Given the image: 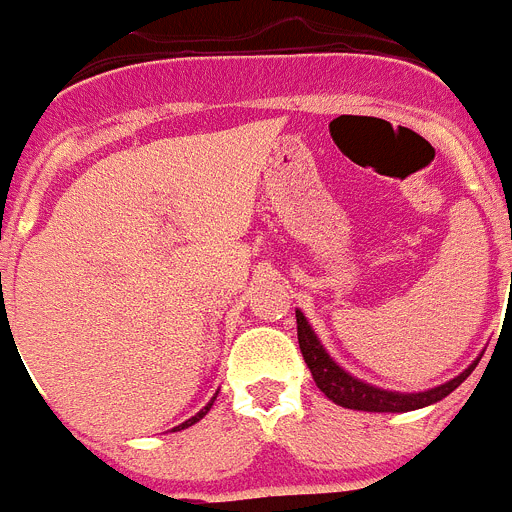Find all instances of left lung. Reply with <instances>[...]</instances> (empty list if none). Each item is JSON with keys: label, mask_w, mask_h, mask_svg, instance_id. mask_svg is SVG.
I'll list each match as a JSON object with an SVG mask.
<instances>
[{"label": "left lung", "mask_w": 512, "mask_h": 512, "mask_svg": "<svg viewBox=\"0 0 512 512\" xmlns=\"http://www.w3.org/2000/svg\"><path fill=\"white\" fill-rule=\"evenodd\" d=\"M297 341H300V351L305 356V364L310 366L312 379L320 387L328 400H333L341 408L351 410H366V413H408V410L425 408V405H433V402L443 400L446 395L459 387L469 374L474 372V361L467 372H461L459 377L451 379V382L441 384V387H433L428 392H415V395H400V392H387L372 387V384H364L361 379L351 377L325 354V348L320 346L318 336L312 333V328L307 325L305 315L297 310Z\"/></svg>", "instance_id": "1"}]
</instances>
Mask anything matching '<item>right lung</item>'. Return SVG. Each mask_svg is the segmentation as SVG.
<instances>
[{"label":"right lung","mask_w":512,"mask_h":512,"mask_svg":"<svg viewBox=\"0 0 512 512\" xmlns=\"http://www.w3.org/2000/svg\"><path fill=\"white\" fill-rule=\"evenodd\" d=\"M212 402H215V397H212V400H210V402H207V405H205V408H202V410H200V413L194 415V418H189V420H187V423H182V425H179V428H189V425H194V423H197V420H200V418H205V415H207V410H210V408H212Z\"/></svg>","instance_id":"1"}]
</instances>
